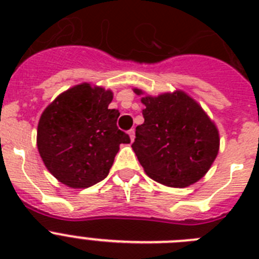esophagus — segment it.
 I'll use <instances>...</instances> for the list:
<instances>
[{
    "instance_id": "1",
    "label": "esophagus",
    "mask_w": 259,
    "mask_h": 259,
    "mask_svg": "<svg viewBox=\"0 0 259 259\" xmlns=\"http://www.w3.org/2000/svg\"><path fill=\"white\" fill-rule=\"evenodd\" d=\"M128 135H130V139H131V141H134L135 140V130H134V128L128 131Z\"/></svg>"
}]
</instances>
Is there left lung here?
Wrapping results in <instances>:
<instances>
[{"mask_svg":"<svg viewBox=\"0 0 259 259\" xmlns=\"http://www.w3.org/2000/svg\"><path fill=\"white\" fill-rule=\"evenodd\" d=\"M143 95L141 89H134ZM144 123L132 149L146 175L174 188L198 182L219 150V134L202 107L182 91L141 98Z\"/></svg>","mask_w":259,"mask_h":259,"instance_id":"left-lung-1","label":"left lung"}]
</instances>
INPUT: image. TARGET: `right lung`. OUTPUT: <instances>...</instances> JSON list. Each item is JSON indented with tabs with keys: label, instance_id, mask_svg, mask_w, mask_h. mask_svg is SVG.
Wrapping results in <instances>:
<instances>
[{
	"label": "right lung",
	"instance_id": "right-lung-1",
	"mask_svg": "<svg viewBox=\"0 0 259 259\" xmlns=\"http://www.w3.org/2000/svg\"><path fill=\"white\" fill-rule=\"evenodd\" d=\"M113 92L88 83L61 93L41 114L37 149L54 178L71 188H88L109 175L120 144L130 136L109 109Z\"/></svg>",
	"mask_w": 259,
	"mask_h": 259
}]
</instances>
